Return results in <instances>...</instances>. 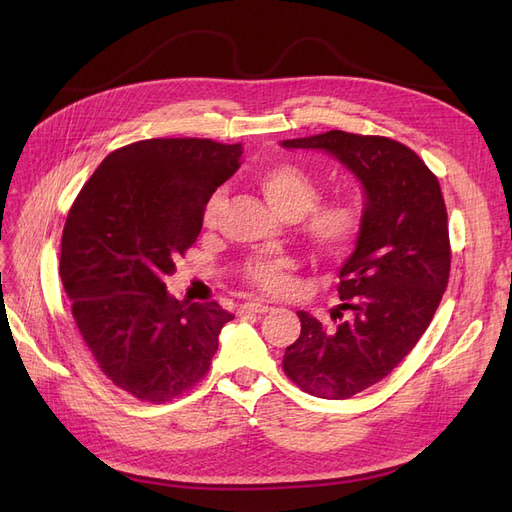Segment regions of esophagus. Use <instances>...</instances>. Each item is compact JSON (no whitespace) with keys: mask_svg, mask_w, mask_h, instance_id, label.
Here are the masks:
<instances>
[{"mask_svg":"<svg viewBox=\"0 0 512 512\" xmlns=\"http://www.w3.org/2000/svg\"><path fill=\"white\" fill-rule=\"evenodd\" d=\"M271 305L262 301H247L241 305V314H265L269 312Z\"/></svg>","mask_w":512,"mask_h":512,"instance_id":"34e87169","label":"esophagus"}]
</instances>
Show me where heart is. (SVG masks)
<instances>
[{
    "label": "heart",
    "mask_w": 512,
    "mask_h": 512,
    "mask_svg": "<svg viewBox=\"0 0 512 512\" xmlns=\"http://www.w3.org/2000/svg\"><path fill=\"white\" fill-rule=\"evenodd\" d=\"M258 185L275 211L286 218H299L305 241L322 258L346 256L363 230V211L359 203L346 196L320 200L318 179L299 164L282 162L260 170ZM224 207V192L209 196L203 209V224L215 226ZM294 260L288 256L256 254L247 258L243 273L256 288L284 294L294 288Z\"/></svg>",
    "instance_id": "1"
}]
</instances>
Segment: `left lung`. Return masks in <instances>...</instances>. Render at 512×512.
<instances>
[{
    "instance_id": "8db88e82",
    "label": "left lung",
    "mask_w": 512,
    "mask_h": 512,
    "mask_svg": "<svg viewBox=\"0 0 512 512\" xmlns=\"http://www.w3.org/2000/svg\"><path fill=\"white\" fill-rule=\"evenodd\" d=\"M282 145L331 153L367 194L356 250L339 271V324L297 312L301 335L282 361L301 391L348 399L389 376L436 314L451 275L444 196L427 164L393 138L331 130Z\"/></svg>"
}]
</instances>
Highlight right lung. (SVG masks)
<instances>
[{
    "instance_id": "add662e5",
    "label": "right lung",
    "mask_w": 512,
    "mask_h": 512,
    "mask_svg": "<svg viewBox=\"0 0 512 512\" xmlns=\"http://www.w3.org/2000/svg\"><path fill=\"white\" fill-rule=\"evenodd\" d=\"M241 143L147 138L108 153L70 207L59 275L85 346L128 395L164 404L203 380L232 314L166 292Z\"/></svg>"
}]
</instances>
